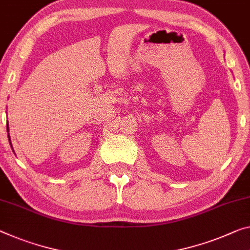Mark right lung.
Returning <instances> with one entry per match:
<instances>
[{
  "mask_svg": "<svg viewBox=\"0 0 250 250\" xmlns=\"http://www.w3.org/2000/svg\"><path fill=\"white\" fill-rule=\"evenodd\" d=\"M6 129H7V137H9V141H10V145L12 146V144H11V138H10V134H9V124L6 125ZM12 151H13V147H12Z\"/></svg>",
  "mask_w": 250,
  "mask_h": 250,
  "instance_id": "1",
  "label": "right lung"
}]
</instances>
